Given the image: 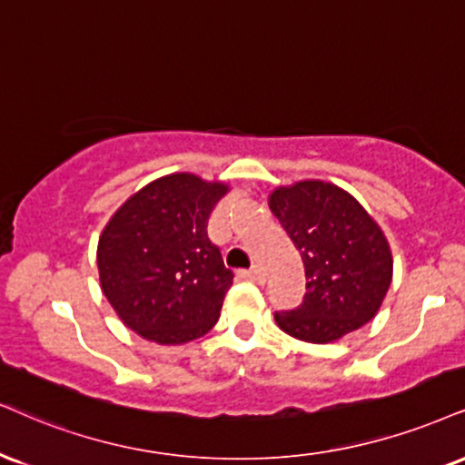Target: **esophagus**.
<instances>
[{"label":"esophagus","instance_id":"obj_1","mask_svg":"<svg viewBox=\"0 0 465 465\" xmlns=\"http://www.w3.org/2000/svg\"><path fill=\"white\" fill-rule=\"evenodd\" d=\"M239 278L250 280V282H256V284H262V282H265V272H262L261 267L242 269V272H239Z\"/></svg>","mask_w":465,"mask_h":465}]
</instances>
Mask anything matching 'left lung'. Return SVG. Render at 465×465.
I'll return each mask as SVG.
<instances>
[{"label": "left lung", "instance_id": "left-lung-1", "mask_svg": "<svg viewBox=\"0 0 465 465\" xmlns=\"http://www.w3.org/2000/svg\"><path fill=\"white\" fill-rule=\"evenodd\" d=\"M269 209L306 269L303 302L276 312L278 328L323 345L369 323L392 282V252L380 223L351 193L325 181L273 189Z\"/></svg>", "mask_w": 465, "mask_h": 465}]
</instances>
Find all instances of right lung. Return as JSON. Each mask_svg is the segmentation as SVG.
Listing matches in <instances>:
<instances>
[{
    "instance_id": "add662e5",
    "label": "right lung",
    "mask_w": 465,
    "mask_h": 465,
    "mask_svg": "<svg viewBox=\"0 0 465 465\" xmlns=\"http://www.w3.org/2000/svg\"><path fill=\"white\" fill-rule=\"evenodd\" d=\"M226 192V183L176 172L142 187L103 228L101 289L135 334L181 345L217 323L234 276L206 223Z\"/></svg>"
}]
</instances>
